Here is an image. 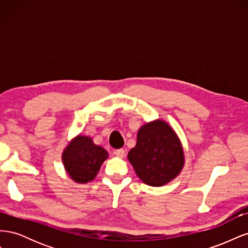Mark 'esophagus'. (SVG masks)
<instances>
[{
	"instance_id": "esophagus-1",
	"label": "esophagus",
	"mask_w": 248,
	"mask_h": 248,
	"mask_svg": "<svg viewBox=\"0 0 248 248\" xmlns=\"http://www.w3.org/2000/svg\"><path fill=\"white\" fill-rule=\"evenodd\" d=\"M115 155L117 157H119V158H123V157L125 156V151L124 149H118V150H115Z\"/></svg>"
}]
</instances>
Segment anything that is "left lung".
<instances>
[{"label": "left lung", "mask_w": 248, "mask_h": 248, "mask_svg": "<svg viewBox=\"0 0 248 248\" xmlns=\"http://www.w3.org/2000/svg\"><path fill=\"white\" fill-rule=\"evenodd\" d=\"M128 160L142 182L162 186L181 171L184 155L176 133L158 120L139 130L137 145L129 151Z\"/></svg>", "instance_id": "8db88e82"}]
</instances>
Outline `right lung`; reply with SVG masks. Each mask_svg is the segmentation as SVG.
Returning <instances> with one entry per match:
<instances>
[{"mask_svg":"<svg viewBox=\"0 0 248 248\" xmlns=\"http://www.w3.org/2000/svg\"><path fill=\"white\" fill-rule=\"evenodd\" d=\"M108 157L106 149L95 145L92 139L79 136L64 151L63 162L71 179L78 183H88L96 177Z\"/></svg>","mask_w":248,"mask_h":248,"instance_id":"obj_1","label":"right lung"}]
</instances>
